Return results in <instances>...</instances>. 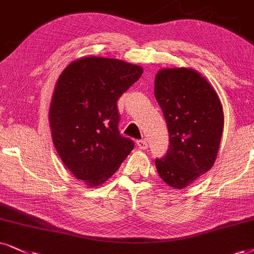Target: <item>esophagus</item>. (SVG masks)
<instances>
[{"label":"esophagus","mask_w":254,"mask_h":254,"mask_svg":"<svg viewBox=\"0 0 254 254\" xmlns=\"http://www.w3.org/2000/svg\"><path fill=\"white\" fill-rule=\"evenodd\" d=\"M137 146L139 150H146L147 149V142L146 140H137Z\"/></svg>","instance_id":"34e87169"}]
</instances>
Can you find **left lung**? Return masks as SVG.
Here are the masks:
<instances>
[{"label":"left lung","instance_id":"8db88e82","mask_svg":"<svg viewBox=\"0 0 254 254\" xmlns=\"http://www.w3.org/2000/svg\"><path fill=\"white\" fill-rule=\"evenodd\" d=\"M155 97L170 134L164 158L156 159L160 178L173 189H185L212 168L224 129L223 105L217 91L198 71L160 69Z\"/></svg>","mask_w":254,"mask_h":254}]
</instances>
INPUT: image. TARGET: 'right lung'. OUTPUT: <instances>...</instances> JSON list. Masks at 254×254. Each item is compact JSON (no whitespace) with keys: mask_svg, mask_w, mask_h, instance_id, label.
Returning <instances> with one entry per match:
<instances>
[{"mask_svg":"<svg viewBox=\"0 0 254 254\" xmlns=\"http://www.w3.org/2000/svg\"><path fill=\"white\" fill-rule=\"evenodd\" d=\"M142 73L136 64L89 56L70 63L57 79L51 137L65 168L88 188L107 182L133 149L118 131L117 101Z\"/></svg>","mask_w":254,"mask_h":254,"instance_id":"1","label":"right lung"}]
</instances>
